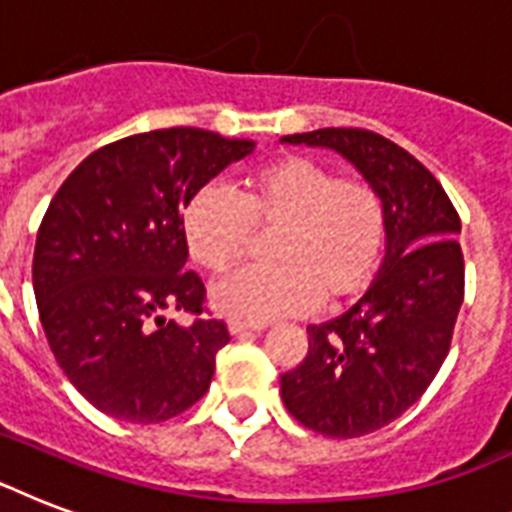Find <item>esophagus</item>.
<instances>
[{"label":"esophagus","mask_w":512,"mask_h":512,"mask_svg":"<svg viewBox=\"0 0 512 512\" xmlns=\"http://www.w3.org/2000/svg\"><path fill=\"white\" fill-rule=\"evenodd\" d=\"M260 324H247V321H228V332L233 337L236 335H247V332H260Z\"/></svg>","instance_id":"esophagus-1"}]
</instances>
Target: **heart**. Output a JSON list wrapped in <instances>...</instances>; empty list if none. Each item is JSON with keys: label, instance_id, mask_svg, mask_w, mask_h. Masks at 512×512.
Returning a JSON list of instances; mask_svg holds the SVG:
<instances>
[{"label": "heart", "instance_id": "heart-1", "mask_svg": "<svg viewBox=\"0 0 512 512\" xmlns=\"http://www.w3.org/2000/svg\"><path fill=\"white\" fill-rule=\"evenodd\" d=\"M257 228H279L273 265L228 273L212 289L220 313L247 324L340 311L372 287L388 255V207L361 177H337L311 156L287 154L249 170L241 196L201 188L185 207L188 255L207 271H225L247 255Z\"/></svg>", "mask_w": 512, "mask_h": 512}]
</instances>
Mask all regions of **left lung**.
<instances>
[{
    "instance_id": "obj_1",
    "label": "left lung",
    "mask_w": 512,
    "mask_h": 512,
    "mask_svg": "<svg viewBox=\"0 0 512 512\" xmlns=\"http://www.w3.org/2000/svg\"><path fill=\"white\" fill-rule=\"evenodd\" d=\"M332 148L382 193L388 255L353 308L308 327V353L281 374V398L300 425L329 438L385 428L428 390L452 345L465 297L460 215L409 151L358 127L287 135Z\"/></svg>"
}]
</instances>
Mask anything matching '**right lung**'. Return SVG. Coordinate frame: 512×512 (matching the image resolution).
I'll use <instances>...</instances> for the list:
<instances>
[{"mask_svg": "<svg viewBox=\"0 0 512 512\" xmlns=\"http://www.w3.org/2000/svg\"><path fill=\"white\" fill-rule=\"evenodd\" d=\"M252 148L196 127L130 135L87 156L44 212L34 249L39 321L71 385L108 417L172 420L209 390L231 335L201 316L207 292L185 271L183 209ZM164 310L197 321L180 328Z\"/></svg>", "mask_w": 512, "mask_h": 512, "instance_id": "right-lung-1", "label": "right lung"}]
</instances>
